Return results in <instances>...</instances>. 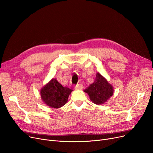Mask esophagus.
Masks as SVG:
<instances>
[{
    "mask_svg": "<svg viewBox=\"0 0 153 153\" xmlns=\"http://www.w3.org/2000/svg\"><path fill=\"white\" fill-rule=\"evenodd\" d=\"M82 88H83V85L82 84H78L74 87V89L76 90H81L82 89Z\"/></svg>",
    "mask_w": 153,
    "mask_h": 153,
    "instance_id": "1",
    "label": "esophagus"
}]
</instances>
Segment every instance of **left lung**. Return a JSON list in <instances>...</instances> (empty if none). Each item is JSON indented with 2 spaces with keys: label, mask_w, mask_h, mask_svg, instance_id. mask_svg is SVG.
I'll use <instances>...</instances> for the list:
<instances>
[{
  "label": "left lung",
  "mask_w": 153,
  "mask_h": 153,
  "mask_svg": "<svg viewBox=\"0 0 153 153\" xmlns=\"http://www.w3.org/2000/svg\"><path fill=\"white\" fill-rule=\"evenodd\" d=\"M84 91L89 95L91 100L97 105L106 102L114 94L113 87L99 73H97L94 83Z\"/></svg>",
  "instance_id": "left-lung-1"
}]
</instances>
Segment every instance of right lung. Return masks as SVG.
<instances>
[{
    "mask_svg": "<svg viewBox=\"0 0 153 153\" xmlns=\"http://www.w3.org/2000/svg\"><path fill=\"white\" fill-rule=\"evenodd\" d=\"M72 89L63 86L56 79H53L40 91L43 101L52 108H58L65 105Z\"/></svg>",
    "mask_w": 153,
    "mask_h": 153,
    "instance_id": "right-lung-1",
    "label": "right lung"
}]
</instances>
